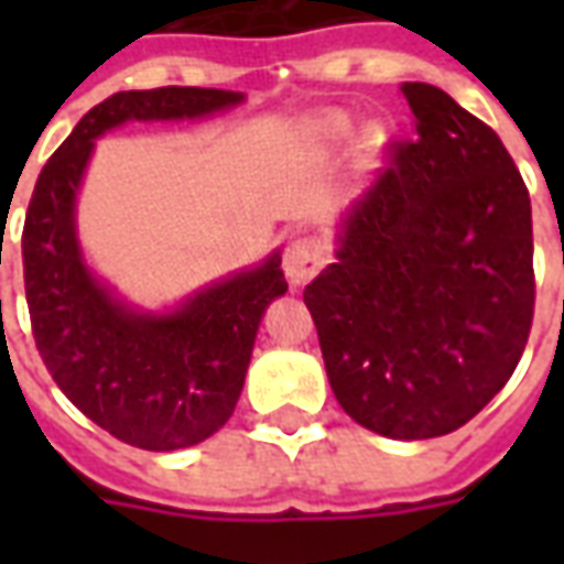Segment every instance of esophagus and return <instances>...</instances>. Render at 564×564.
Listing matches in <instances>:
<instances>
[{"label": "esophagus", "mask_w": 564, "mask_h": 564, "mask_svg": "<svg viewBox=\"0 0 564 564\" xmlns=\"http://www.w3.org/2000/svg\"><path fill=\"white\" fill-rule=\"evenodd\" d=\"M329 250L319 241L317 235H305V238H295L293 245L286 247V257H283V271H286V281L293 286H305L307 281L317 278V271L326 265Z\"/></svg>", "instance_id": "34e87169"}]
</instances>
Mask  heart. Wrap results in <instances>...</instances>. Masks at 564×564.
Masks as SVG:
<instances>
[{"label": "heart", "instance_id": "b5f03b06", "mask_svg": "<svg viewBox=\"0 0 564 564\" xmlns=\"http://www.w3.org/2000/svg\"><path fill=\"white\" fill-rule=\"evenodd\" d=\"M344 129H347V123H344V120H338V117L323 120V132H329V135H341Z\"/></svg>", "mask_w": 564, "mask_h": 564}]
</instances>
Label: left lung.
<instances>
[{
  "label": "left lung",
  "instance_id": "1",
  "mask_svg": "<svg viewBox=\"0 0 564 564\" xmlns=\"http://www.w3.org/2000/svg\"><path fill=\"white\" fill-rule=\"evenodd\" d=\"M416 139L344 217L305 286L332 392L399 441L456 432L520 362L534 314L532 202L501 139L432 84H402Z\"/></svg>",
  "mask_w": 564,
  "mask_h": 564
}]
</instances>
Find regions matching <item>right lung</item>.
<instances>
[{"label": "right lung", "mask_w": 564, "mask_h": 564, "mask_svg": "<svg viewBox=\"0 0 564 564\" xmlns=\"http://www.w3.org/2000/svg\"><path fill=\"white\" fill-rule=\"evenodd\" d=\"M241 102V93L156 87L108 96L44 162L23 223V286L35 347L68 402L141 449H184L232 416L259 319L286 293L281 257L150 317L93 281L75 238V193L93 141L127 120H181Z\"/></svg>", "instance_id": "1"}]
</instances>
